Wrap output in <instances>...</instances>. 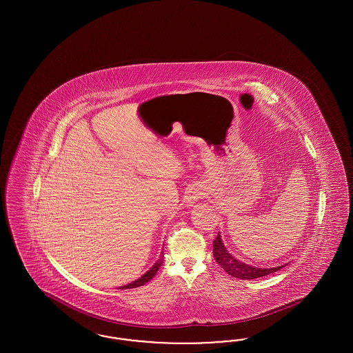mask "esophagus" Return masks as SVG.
Wrapping results in <instances>:
<instances>
[{
    "label": "esophagus",
    "instance_id": "obj_1",
    "mask_svg": "<svg viewBox=\"0 0 353 353\" xmlns=\"http://www.w3.org/2000/svg\"><path fill=\"white\" fill-rule=\"evenodd\" d=\"M203 196V189L200 185H193L186 190L185 194V201L188 202L189 205H193L194 202L199 201Z\"/></svg>",
    "mask_w": 353,
    "mask_h": 353
}]
</instances>
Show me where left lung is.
I'll use <instances>...</instances> for the list:
<instances>
[{"label":"left lung","instance_id":"8db88e82","mask_svg":"<svg viewBox=\"0 0 353 353\" xmlns=\"http://www.w3.org/2000/svg\"><path fill=\"white\" fill-rule=\"evenodd\" d=\"M213 255H214L216 262L222 269L225 270L229 275L238 278V279H255V278L266 276L271 272H275V271L283 269L285 266H287V263H285L282 266L268 269V268H256L252 265H246L228 252V249L225 248V245L221 239L219 233L213 242Z\"/></svg>","mask_w":353,"mask_h":353}]
</instances>
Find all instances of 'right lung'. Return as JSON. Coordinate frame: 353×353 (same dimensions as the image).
I'll return each mask as SVG.
<instances>
[{
    "label": "right lung",
    "mask_w": 353,
    "mask_h": 353,
    "mask_svg": "<svg viewBox=\"0 0 353 353\" xmlns=\"http://www.w3.org/2000/svg\"><path fill=\"white\" fill-rule=\"evenodd\" d=\"M163 262H164V255H163V252H161V256H160V259L152 266L151 269L148 270L145 274H143L139 279H136L134 282H131L130 285H121L120 288H134V287H140V285H145L147 282H150L152 278L156 275V272L159 271V269L161 268V265H163Z\"/></svg>",
    "instance_id": "obj_1"
}]
</instances>
